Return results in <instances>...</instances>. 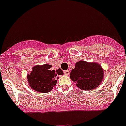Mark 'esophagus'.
<instances>
[{"label":"esophagus","mask_w":126,"mask_h":126,"mask_svg":"<svg viewBox=\"0 0 126 126\" xmlns=\"http://www.w3.org/2000/svg\"><path fill=\"white\" fill-rule=\"evenodd\" d=\"M64 74H65V76H69V70H67V71H64Z\"/></svg>","instance_id":"1"}]
</instances>
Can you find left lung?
<instances>
[{
	"label": "left lung",
	"mask_w": 126,
	"mask_h": 126,
	"mask_svg": "<svg viewBox=\"0 0 126 126\" xmlns=\"http://www.w3.org/2000/svg\"><path fill=\"white\" fill-rule=\"evenodd\" d=\"M104 69L97 62L79 61L70 73V77L78 88L89 91L96 88L104 79Z\"/></svg>",
	"instance_id": "obj_1"
}]
</instances>
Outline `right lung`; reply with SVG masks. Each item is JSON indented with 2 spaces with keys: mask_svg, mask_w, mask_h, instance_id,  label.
I'll return each mask as SVG.
<instances>
[{
  "mask_svg": "<svg viewBox=\"0 0 126 126\" xmlns=\"http://www.w3.org/2000/svg\"><path fill=\"white\" fill-rule=\"evenodd\" d=\"M51 65H36L32 71L27 75L29 85L34 91L41 93H47L52 91L56 85L58 79L64 72L61 69L51 70Z\"/></svg>",
  "mask_w": 126,
  "mask_h": 126,
  "instance_id": "right-lung-1",
  "label": "right lung"
}]
</instances>
